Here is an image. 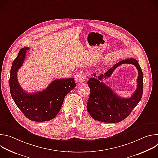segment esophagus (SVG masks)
I'll return each instance as SVG.
<instances>
[{"mask_svg":"<svg viewBox=\"0 0 158 158\" xmlns=\"http://www.w3.org/2000/svg\"><path fill=\"white\" fill-rule=\"evenodd\" d=\"M86 74L83 71L78 72L75 76V81L77 83H82L85 81Z\"/></svg>","mask_w":158,"mask_h":158,"instance_id":"obj_1","label":"esophagus"}]
</instances>
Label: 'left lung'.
I'll use <instances>...</instances> for the list:
<instances>
[{"mask_svg": "<svg viewBox=\"0 0 158 158\" xmlns=\"http://www.w3.org/2000/svg\"><path fill=\"white\" fill-rule=\"evenodd\" d=\"M122 63H131L137 67L139 76L138 87L130 98H121L113 93L111 89L100 81L108 78L119 65ZM89 79L87 82L90 88V95L87 104V109L89 114L95 120L103 123H119L126 119L140 101L143 93V73L136 59H125L116 63L104 74L98 77Z\"/></svg>", "mask_w": 158, "mask_h": 158, "instance_id": "obj_1", "label": "left lung"}]
</instances>
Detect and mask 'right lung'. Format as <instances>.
Returning <instances> with one entry per match:
<instances>
[{
  "label": "right lung",
  "instance_id": "1",
  "mask_svg": "<svg viewBox=\"0 0 158 158\" xmlns=\"http://www.w3.org/2000/svg\"><path fill=\"white\" fill-rule=\"evenodd\" d=\"M28 49L29 48L21 49L12 62L9 79L10 94L27 118L36 122L48 121L56 116L65 96L76 87V84L73 78L57 79L42 92L26 93L18 83L17 72L23 64Z\"/></svg>",
  "mask_w": 158,
  "mask_h": 158
}]
</instances>
